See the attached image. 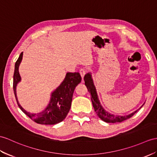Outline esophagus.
<instances>
[{"label":"esophagus","mask_w":157,"mask_h":157,"mask_svg":"<svg viewBox=\"0 0 157 157\" xmlns=\"http://www.w3.org/2000/svg\"><path fill=\"white\" fill-rule=\"evenodd\" d=\"M79 72H80V75H81V76L82 78L83 79L84 76H85V75L86 73V70L85 69V68H81V69H80Z\"/></svg>","instance_id":"obj_1"}]
</instances>
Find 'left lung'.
I'll use <instances>...</instances> for the list:
<instances>
[{"label": "left lung", "instance_id": "8db88e82", "mask_svg": "<svg viewBox=\"0 0 157 157\" xmlns=\"http://www.w3.org/2000/svg\"><path fill=\"white\" fill-rule=\"evenodd\" d=\"M84 80H85V84L86 86L87 87L88 90H89V92L91 94L90 98H91L92 103H93V106L94 109V111L96 112L98 117L103 121L106 122V123H121V122H123L125 120L128 119V118L132 117L134 114L138 111V110H139L143 106H142L139 109L135 110V112H133L131 114H128V115H126V116L114 115V114H110V113L106 111V110L102 107V106L101 104L100 101H99L98 97L96 88H95V86L94 85L93 80V78H92V75L90 72H89V73L85 75V77H84Z\"/></svg>", "mask_w": 157, "mask_h": 157}]
</instances>
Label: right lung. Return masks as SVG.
Returning a JSON list of instances; mask_svg holds the SVG:
<instances>
[{"instance_id": "right-lung-1", "label": "right lung", "mask_w": 157, "mask_h": 157, "mask_svg": "<svg viewBox=\"0 0 157 157\" xmlns=\"http://www.w3.org/2000/svg\"><path fill=\"white\" fill-rule=\"evenodd\" d=\"M21 52L15 63L13 76V90L19 108L33 121L40 124H55L63 121L69 112L72 95L75 87L81 82L79 72H67L64 81L51 93V100L48 106L39 113H30L22 107L17 96V85L21 81L18 67L22 59Z\"/></svg>"}]
</instances>
